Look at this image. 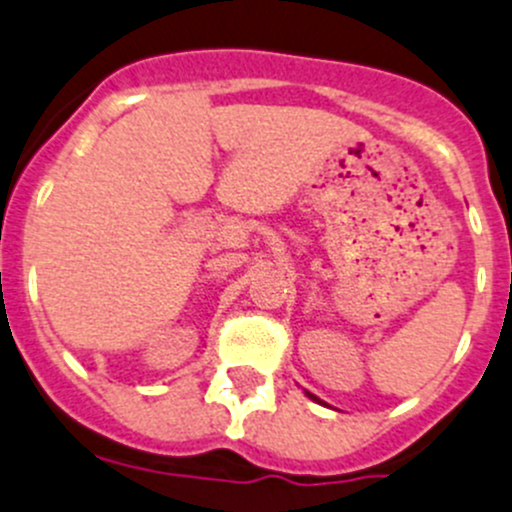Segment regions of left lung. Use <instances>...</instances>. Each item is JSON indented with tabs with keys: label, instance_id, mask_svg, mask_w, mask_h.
I'll return each instance as SVG.
<instances>
[{
	"label": "left lung",
	"instance_id": "1",
	"mask_svg": "<svg viewBox=\"0 0 512 512\" xmlns=\"http://www.w3.org/2000/svg\"><path fill=\"white\" fill-rule=\"evenodd\" d=\"M306 396H308V398H313V401H316V403H321V401H318L316 396H313V393H308V391H306Z\"/></svg>",
	"mask_w": 512,
	"mask_h": 512
}]
</instances>
